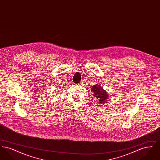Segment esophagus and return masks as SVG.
I'll use <instances>...</instances> for the list:
<instances>
[{"mask_svg": "<svg viewBox=\"0 0 160 160\" xmlns=\"http://www.w3.org/2000/svg\"><path fill=\"white\" fill-rule=\"evenodd\" d=\"M82 83H80L79 84H77V85H78V86H81V85H82Z\"/></svg>", "mask_w": 160, "mask_h": 160, "instance_id": "34e87169", "label": "esophagus"}]
</instances>
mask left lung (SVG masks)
I'll use <instances>...</instances> for the list:
<instances>
[{
    "label": "left lung",
    "mask_w": 160,
    "mask_h": 160,
    "mask_svg": "<svg viewBox=\"0 0 160 160\" xmlns=\"http://www.w3.org/2000/svg\"><path fill=\"white\" fill-rule=\"evenodd\" d=\"M93 96L99 100V103L104 104L107 99V93L101 86L95 85L91 88Z\"/></svg>",
    "instance_id": "left-lung-1"
}]
</instances>
